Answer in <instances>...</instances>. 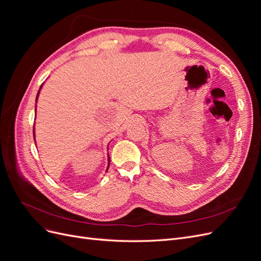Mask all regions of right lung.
Here are the masks:
<instances>
[{
    "mask_svg": "<svg viewBox=\"0 0 261 261\" xmlns=\"http://www.w3.org/2000/svg\"><path fill=\"white\" fill-rule=\"evenodd\" d=\"M42 86H43V84L40 86V89H39V91H38V93H37V97H36V102L38 101V97H39V93H40V90H41V88H42ZM36 111L37 110L35 109V113H36ZM34 138H35V128H34ZM35 143H36V139H35ZM109 167H110V156L108 155V167H107V171H108V169H109ZM106 171V172H107Z\"/></svg>",
    "mask_w": 261,
    "mask_h": 261,
    "instance_id": "right-lung-1",
    "label": "right lung"
}]
</instances>
